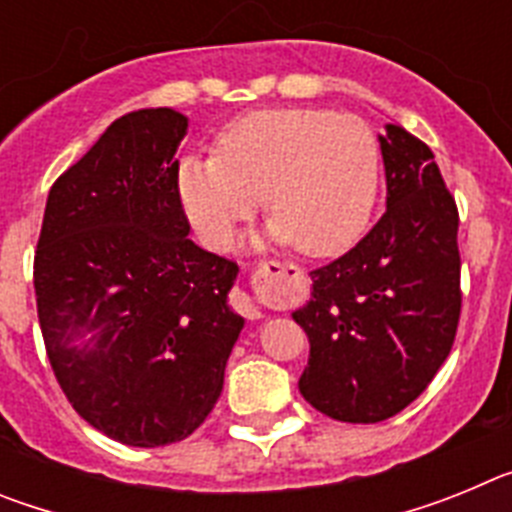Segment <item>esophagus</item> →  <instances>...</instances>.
<instances>
[{"label":"esophagus","mask_w":512,"mask_h":512,"mask_svg":"<svg viewBox=\"0 0 512 512\" xmlns=\"http://www.w3.org/2000/svg\"><path fill=\"white\" fill-rule=\"evenodd\" d=\"M271 265H274L278 271L271 272ZM287 269H295V266H289V264H277V261H264V264H261V269H259V274H269V277H282V274H287ZM246 302H248V300H246ZM248 307H251V305H248ZM253 315H256V312H253Z\"/></svg>","instance_id":"34e87169"}]
</instances>
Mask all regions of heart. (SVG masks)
Returning a JSON list of instances; mask_svg holds the SVG:
<instances>
[{
  "mask_svg": "<svg viewBox=\"0 0 512 512\" xmlns=\"http://www.w3.org/2000/svg\"><path fill=\"white\" fill-rule=\"evenodd\" d=\"M379 164L377 138L359 117L279 107L230 122L217 138V156H184L176 189L207 246H228L264 194L274 241L305 256H333L364 233Z\"/></svg>",
  "mask_w": 512,
  "mask_h": 512,
  "instance_id": "1",
  "label": "heart"
}]
</instances>
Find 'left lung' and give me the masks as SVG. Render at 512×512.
<instances>
[{
  "mask_svg": "<svg viewBox=\"0 0 512 512\" xmlns=\"http://www.w3.org/2000/svg\"><path fill=\"white\" fill-rule=\"evenodd\" d=\"M387 210L354 248L310 271L292 312L310 338L300 392L343 423H379L431 384L461 315L459 210L431 148L400 125L379 135Z\"/></svg>",
  "mask_w": 512,
  "mask_h": 512,
  "instance_id": "8db88e82",
  "label": "left lung"
}]
</instances>
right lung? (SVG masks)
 I'll use <instances>...</instances> for the list:
<instances>
[{"label": "right lung", "instance_id": "1", "mask_svg": "<svg viewBox=\"0 0 512 512\" xmlns=\"http://www.w3.org/2000/svg\"><path fill=\"white\" fill-rule=\"evenodd\" d=\"M187 117L122 115L48 192L35 297L71 408L104 436L153 449L192 436L223 392L243 318L238 264L189 238L176 189Z\"/></svg>", "mask_w": 512, "mask_h": 512}]
</instances>
